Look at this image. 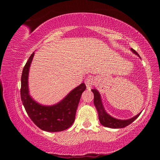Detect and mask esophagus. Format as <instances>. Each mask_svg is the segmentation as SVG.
<instances>
[{"mask_svg":"<svg viewBox=\"0 0 160 160\" xmlns=\"http://www.w3.org/2000/svg\"><path fill=\"white\" fill-rule=\"evenodd\" d=\"M84 83H85V84H86L87 88V89H90L92 86L94 82H93V79L91 77H88V78H87L86 79H85Z\"/></svg>","mask_w":160,"mask_h":160,"instance_id":"34e87169","label":"esophagus"}]
</instances>
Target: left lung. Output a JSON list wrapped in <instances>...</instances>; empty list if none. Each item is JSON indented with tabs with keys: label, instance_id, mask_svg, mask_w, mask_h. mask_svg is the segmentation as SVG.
<instances>
[{
	"label": "left lung",
	"instance_id": "1",
	"mask_svg": "<svg viewBox=\"0 0 160 160\" xmlns=\"http://www.w3.org/2000/svg\"><path fill=\"white\" fill-rule=\"evenodd\" d=\"M132 52L135 54H137L138 56H139V54H138V52L133 49H131ZM140 57V56H139ZM141 58V57H140ZM92 92L94 94V104L97 108L98 112V117H99V120L100 124L102 125L107 128H123L125 127L128 126L129 124H130L132 122L135 121L138 117H139V115L141 114V113L135 116V117L131 118L130 119L128 120H120L117 119L115 118L111 117L110 115H108V113L106 112L105 109L102 106L101 98H100V95L98 92V91L95 89H92Z\"/></svg>",
	"mask_w": 160,
	"mask_h": 160
}]
</instances>
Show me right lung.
I'll use <instances>...</instances> for the list:
<instances>
[{
  "instance_id": "1",
  "label": "right lung",
  "mask_w": 160,
  "mask_h": 160,
  "mask_svg": "<svg viewBox=\"0 0 160 160\" xmlns=\"http://www.w3.org/2000/svg\"><path fill=\"white\" fill-rule=\"evenodd\" d=\"M34 52L24 66L21 77L20 95L22 104L30 119L41 130L60 132L69 128L75 120L81 96L86 89L84 83L73 89L62 101L52 106H44L34 101L28 91V72Z\"/></svg>"
}]
</instances>
